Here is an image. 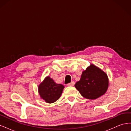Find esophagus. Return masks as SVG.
Wrapping results in <instances>:
<instances>
[{
  "label": "esophagus",
  "instance_id": "esophagus-1",
  "mask_svg": "<svg viewBox=\"0 0 131 131\" xmlns=\"http://www.w3.org/2000/svg\"><path fill=\"white\" fill-rule=\"evenodd\" d=\"M75 85V82L74 81H72L70 83H69V84H67V86H73Z\"/></svg>",
  "mask_w": 131,
  "mask_h": 131
}]
</instances>
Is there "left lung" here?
Returning <instances> with one entry per match:
<instances>
[{"label":"left lung","mask_w":131,"mask_h":131,"mask_svg":"<svg viewBox=\"0 0 131 131\" xmlns=\"http://www.w3.org/2000/svg\"><path fill=\"white\" fill-rule=\"evenodd\" d=\"M108 86L109 79L106 73L93 64L83 71L80 80L75 84V88L83 97L92 100L104 95Z\"/></svg>","instance_id":"left-lung-1"}]
</instances>
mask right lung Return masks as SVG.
<instances>
[{
	"mask_svg": "<svg viewBox=\"0 0 131 131\" xmlns=\"http://www.w3.org/2000/svg\"><path fill=\"white\" fill-rule=\"evenodd\" d=\"M64 88L63 85L57 84L47 76L38 86V92L42 100L47 103H53L61 97Z\"/></svg>",
	"mask_w": 131,
	"mask_h": 131,
	"instance_id": "add662e5",
	"label": "right lung"
}]
</instances>
